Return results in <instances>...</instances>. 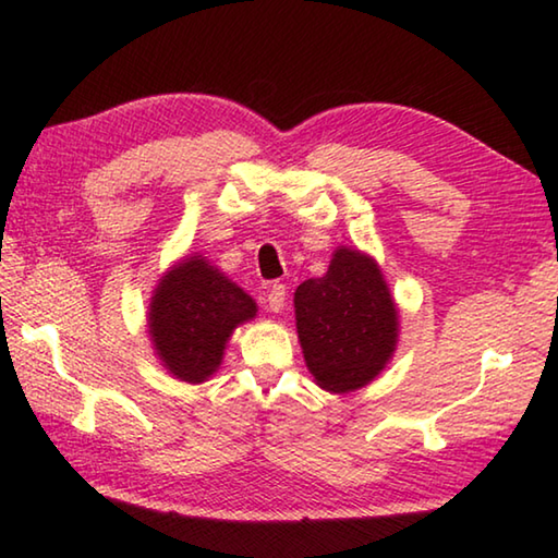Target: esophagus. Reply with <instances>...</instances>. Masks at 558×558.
<instances>
[{"label": "esophagus", "instance_id": "1", "mask_svg": "<svg viewBox=\"0 0 558 558\" xmlns=\"http://www.w3.org/2000/svg\"><path fill=\"white\" fill-rule=\"evenodd\" d=\"M266 302L272 312H280L282 307H286V286H270Z\"/></svg>", "mask_w": 558, "mask_h": 558}]
</instances>
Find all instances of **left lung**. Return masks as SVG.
I'll list each match as a JSON object with an SVG mask.
<instances>
[{"mask_svg":"<svg viewBox=\"0 0 558 558\" xmlns=\"http://www.w3.org/2000/svg\"><path fill=\"white\" fill-rule=\"evenodd\" d=\"M298 337L319 388L353 392L388 366L398 347V307L378 263L356 248L333 251L329 270L295 290Z\"/></svg>","mask_w":558,"mask_h":558,"instance_id":"1","label":"left lung"}]
</instances>
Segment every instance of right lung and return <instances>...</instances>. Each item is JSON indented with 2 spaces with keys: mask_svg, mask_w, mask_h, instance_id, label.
Returning <instances> with one entry per match:
<instances>
[{
  "mask_svg": "<svg viewBox=\"0 0 558 558\" xmlns=\"http://www.w3.org/2000/svg\"><path fill=\"white\" fill-rule=\"evenodd\" d=\"M256 312V302L236 282L202 256H190L156 286L148 333L160 363L175 378L205 383L221 366L231 331Z\"/></svg>",
  "mask_w": 558,
  "mask_h": 558,
  "instance_id": "right-lung-1",
  "label": "right lung"
}]
</instances>
